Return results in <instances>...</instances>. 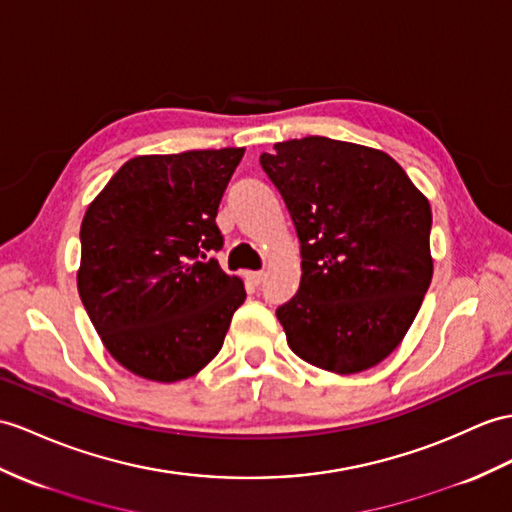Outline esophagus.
I'll return each mask as SVG.
<instances>
[{
    "label": "esophagus",
    "mask_w": 512,
    "mask_h": 512,
    "mask_svg": "<svg viewBox=\"0 0 512 512\" xmlns=\"http://www.w3.org/2000/svg\"><path fill=\"white\" fill-rule=\"evenodd\" d=\"M247 280L252 282L254 286H258L260 282L265 280V271H249V273H247Z\"/></svg>",
    "instance_id": "34e87169"
}]
</instances>
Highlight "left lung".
<instances>
[{"mask_svg":"<svg viewBox=\"0 0 512 512\" xmlns=\"http://www.w3.org/2000/svg\"><path fill=\"white\" fill-rule=\"evenodd\" d=\"M260 165L302 243V280L276 310L291 350L323 371L376 367L404 341L432 280L428 197L365 145L306 136Z\"/></svg>","mask_w":512,"mask_h":512,"instance_id":"obj_1","label":"left lung"}]
</instances>
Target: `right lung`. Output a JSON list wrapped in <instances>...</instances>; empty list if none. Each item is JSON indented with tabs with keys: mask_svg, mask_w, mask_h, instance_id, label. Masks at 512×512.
Returning <instances> with one entry per match:
<instances>
[{
	"mask_svg": "<svg viewBox=\"0 0 512 512\" xmlns=\"http://www.w3.org/2000/svg\"><path fill=\"white\" fill-rule=\"evenodd\" d=\"M243 147L134 156L89 204L78 293L108 354L134 376L178 382L213 360L243 280L208 252Z\"/></svg>",
	"mask_w": 512,
	"mask_h": 512,
	"instance_id": "right-lung-1",
	"label": "right lung"
}]
</instances>
